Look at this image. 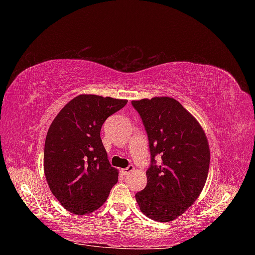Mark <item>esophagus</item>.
<instances>
[{
  "label": "esophagus",
  "mask_w": 255,
  "mask_h": 255,
  "mask_svg": "<svg viewBox=\"0 0 255 255\" xmlns=\"http://www.w3.org/2000/svg\"><path fill=\"white\" fill-rule=\"evenodd\" d=\"M134 170V167H133V165H129V166H127V167H125V169H123V173L125 175H127V174H130V173L132 172Z\"/></svg>",
  "instance_id": "1"
}]
</instances>
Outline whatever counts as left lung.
<instances>
[{
    "mask_svg": "<svg viewBox=\"0 0 255 255\" xmlns=\"http://www.w3.org/2000/svg\"><path fill=\"white\" fill-rule=\"evenodd\" d=\"M148 134L151 165L147 186L136 194L143 215L167 223L185 213L207 180L210 151L197 119L167 96L132 101ZM161 156L158 165L154 160Z\"/></svg>",
    "mask_w": 255,
    "mask_h": 255,
    "instance_id": "left-lung-1",
    "label": "left lung"
}]
</instances>
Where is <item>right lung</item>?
Wrapping results in <instances>:
<instances>
[{"instance_id":"add662e5","label":"right lung","mask_w":255,"mask_h":255,"mask_svg":"<svg viewBox=\"0 0 255 255\" xmlns=\"http://www.w3.org/2000/svg\"><path fill=\"white\" fill-rule=\"evenodd\" d=\"M127 100L81 94L59 112L48 129L44 170L51 193L64 208L88 215L105 203L118 181L101 139L102 125Z\"/></svg>"}]
</instances>
